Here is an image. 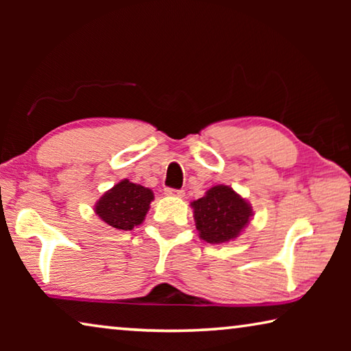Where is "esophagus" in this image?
<instances>
[{"label":"esophagus","instance_id":"obj_1","mask_svg":"<svg viewBox=\"0 0 351 351\" xmlns=\"http://www.w3.org/2000/svg\"><path fill=\"white\" fill-rule=\"evenodd\" d=\"M165 193L170 195V197H182L184 190H178V189H165Z\"/></svg>","mask_w":351,"mask_h":351}]
</instances>
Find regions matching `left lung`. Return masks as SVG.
<instances>
[{
    "label": "left lung",
    "instance_id": "left-lung-1",
    "mask_svg": "<svg viewBox=\"0 0 351 351\" xmlns=\"http://www.w3.org/2000/svg\"><path fill=\"white\" fill-rule=\"evenodd\" d=\"M199 237L210 245L237 239L252 217V209L232 187L215 186L192 203Z\"/></svg>",
    "mask_w": 351,
    "mask_h": 351
}]
</instances>
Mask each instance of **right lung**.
Instances as JSON below:
<instances>
[{
    "mask_svg": "<svg viewBox=\"0 0 351 351\" xmlns=\"http://www.w3.org/2000/svg\"><path fill=\"white\" fill-rule=\"evenodd\" d=\"M153 198L150 189L123 180L97 201L96 213L111 228L132 230L144 221Z\"/></svg>",
    "mask_w": 351,
    "mask_h": 351,
    "instance_id": "1",
    "label": "right lung"
}]
</instances>
